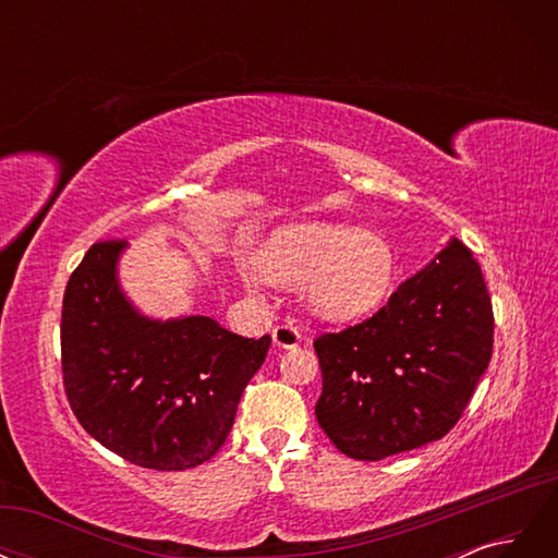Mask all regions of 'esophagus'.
Segmentation results:
<instances>
[{"instance_id":"esophagus-1","label":"esophagus","mask_w":558,"mask_h":558,"mask_svg":"<svg viewBox=\"0 0 558 558\" xmlns=\"http://www.w3.org/2000/svg\"><path fill=\"white\" fill-rule=\"evenodd\" d=\"M272 340L281 349H293L302 342V332H300V328H295L291 324V320H286V324H281L272 330Z\"/></svg>"}]
</instances>
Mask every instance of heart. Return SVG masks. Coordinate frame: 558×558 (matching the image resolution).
I'll list each match as a JSON object with an SVG mask.
<instances>
[{
	"label": "heart",
	"instance_id": "b5f03b06",
	"mask_svg": "<svg viewBox=\"0 0 558 558\" xmlns=\"http://www.w3.org/2000/svg\"><path fill=\"white\" fill-rule=\"evenodd\" d=\"M265 279L305 281L310 310L328 320L377 312L393 291L396 253L384 238L332 223H293L269 234L256 258ZM253 286L256 272H244Z\"/></svg>",
	"mask_w": 558,
	"mask_h": 558
}]
</instances>
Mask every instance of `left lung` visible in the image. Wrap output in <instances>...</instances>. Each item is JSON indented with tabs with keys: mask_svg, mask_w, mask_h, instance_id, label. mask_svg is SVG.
<instances>
[{
	"mask_svg": "<svg viewBox=\"0 0 558 558\" xmlns=\"http://www.w3.org/2000/svg\"><path fill=\"white\" fill-rule=\"evenodd\" d=\"M318 426L356 461L440 440L461 418L494 351L480 263L456 238L386 305L314 342Z\"/></svg>",
	"mask_w": 558,
	"mask_h": 558,
	"instance_id": "8db88e82",
	"label": "left lung"
}]
</instances>
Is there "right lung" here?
Returning <instances> with one entry per match:
<instances>
[{"label":"right lung","mask_w":558,"mask_h":558,"mask_svg":"<svg viewBox=\"0 0 558 558\" xmlns=\"http://www.w3.org/2000/svg\"><path fill=\"white\" fill-rule=\"evenodd\" d=\"M128 242H97L66 281L62 379L78 424L150 470L209 461L232 430L272 337L234 335L209 316L148 318L118 283Z\"/></svg>","instance_id":"right-lung-1"}]
</instances>
